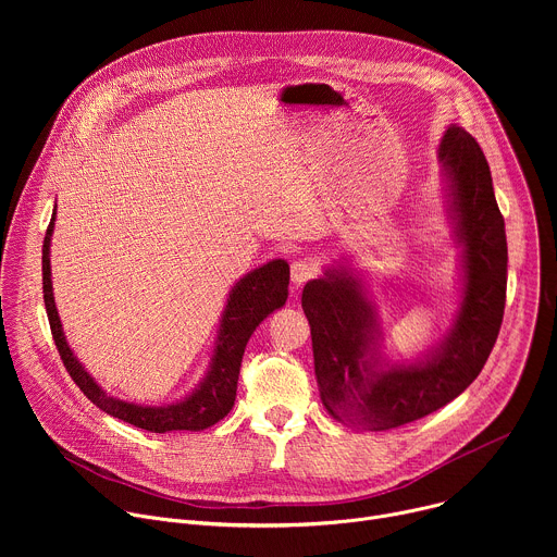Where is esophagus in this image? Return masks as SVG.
I'll list each match as a JSON object with an SVG mask.
<instances>
[{
  "label": "esophagus",
  "instance_id": "esophagus-1",
  "mask_svg": "<svg viewBox=\"0 0 557 557\" xmlns=\"http://www.w3.org/2000/svg\"><path fill=\"white\" fill-rule=\"evenodd\" d=\"M317 271H320V269H317V262H312V260H297V262L290 264V282L295 286H301L310 277H314Z\"/></svg>",
  "mask_w": 557,
  "mask_h": 557
}]
</instances>
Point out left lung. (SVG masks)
Wrapping results in <instances>:
<instances>
[{
  "instance_id": "obj_1",
  "label": "left lung",
  "mask_w": 557,
  "mask_h": 557,
  "mask_svg": "<svg viewBox=\"0 0 557 557\" xmlns=\"http://www.w3.org/2000/svg\"><path fill=\"white\" fill-rule=\"evenodd\" d=\"M443 202L458 249V304L449 329L410 359L381 352V320L370 282L342 258L306 282L314 376L329 414L381 432L423 419L454 401L481 374L503 324L507 235L481 145L460 125L438 143Z\"/></svg>"
}]
</instances>
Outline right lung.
Wrapping results in <instances>:
<instances>
[{"label":"right lung","mask_w":557,"mask_h":557,"mask_svg":"<svg viewBox=\"0 0 557 557\" xmlns=\"http://www.w3.org/2000/svg\"><path fill=\"white\" fill-rule=\"evenodd\" d=\"M54 220H57V205L44 237V251H41L44 253L41 256L44 304H46L48 322H50L57 350L72 381L82 387V392L97 408H101L114 419H121L147 432H156V434L200 432L215 425L220 419H224L233 408L235 392H237V374H240L243 355L253 331L273 310L286 304L288 277H290L288 262L271 260L249 271L245 277H240L231 286L224 310L220 314L218 335L213 342L209 366L191 392H187L185 396H181V399L172 404H136V401H125V399H119V396L108 394L97 383V379L86 370V366L74 357V350L65 339L61 317L54 304V293H52L50 245H52V233H54Z\"/></svg>","instance_id":"1"}]
</instances>
